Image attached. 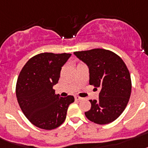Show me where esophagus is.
<instances>
[{
	"instance_id": "obj_1",
	"label": "esophagus",
	"mask_w": 148,
	"mask_h": 148,
	"mask_svg": "<svg viewBox=\"0 0 148 148\" xmlns=\"http://www.w3.org/2000/svg\"><path fill=\"white\" fill-rule=\"evenodd\" d=\"M74 99H75V100H78V101H80V100H82L83 98H81V97H78V96H75L74 97Z\"/></svg>"
}]
</instances>
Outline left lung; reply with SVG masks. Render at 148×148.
<instances>
[{"label":"left lung","instance_id":"8db88e82","mask_svg":"<svg viewBox=\"0 0 148 148\" xmlns=\"http://www.w3.org/2000/svg\"><path fill=\"white\" fill-rule=\"evenodd\" d=\"M74 54L88 67L90 84L100 90L99 99L90 100L91 109L85 116L99 125L113 122L125 110L132 92L130 73L125 64L119 55L103 49Z\"/></svg>","mask_w":148,"mask_h":148}]
</instances>
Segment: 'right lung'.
<instances>
[{
  "instance_id": "add662e5",
  "label": "right lung",
  "mask_w": 148,
  "mask_h": 148,
  "mask_svg": "<svg viewBox=\"0 0 148 148\" xmlns=\"http://www.w3.org/2000/svg\"><path fill=\"white\" fill-rule=\"evenodd\" d=\"M71 54L45 52L31 58L18 77L16 94L21 110L38 128L51 130L64 122L73 96L61 97L53 86Z\"/></svg>"
}]
</instances>
